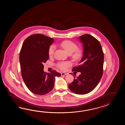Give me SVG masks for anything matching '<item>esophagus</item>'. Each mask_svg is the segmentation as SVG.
<instances>
[{"label":"esophagus","instance_id":"1","mask_svg":"<svg viewBox=\"0 0 125 125\" xmlns=\"http://www.w3.org/2000/svg\"><path fill=\"white\" fill-rule=\"evenodd\" d=\"M67 74H68L67 73H64V72H62V73H61V75H62V76L66 75H67Z\"/></svg>","mask_w":125,"mask_h":125}]
</instances>
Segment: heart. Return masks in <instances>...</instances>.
I'll return each instance as SVG.
<instances>
[{
    "label": "heart",
    "mask_w": 125,
    "mask_h": 125,
    "mask_svg": "<svg viewBox=\"0 0 125 125\" xmlns=\"http://www.w3.org/2000/svg\"><path fill=\"white\" fill-rule=\"evenodd\" d=\"M59 45L63 48L68 54H72V58L74 60L77 61L80 60L82 56V50L77 48V45L72 41L69 40L64 41L59 44ZM55 49L56 48L54 45H51L48 51L49 56H53ZM71 65L72 63L70 62H61L58 63L57 66L62 70L65 71L68 67L71 66Z\"/></svg>",
    "instance_id": "obj_1"
}]
</instances>
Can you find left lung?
Wrapping results in <instances>:
<instances>
[{"instance_id": "left-lung-1", "label": "left lung", "mask_w": 125, "mask_h": 125, "mask_svg": "<svg viewBox=\"0 0 125 125\" xmlns=\"http://www.w3.org/2000/svg\"><path fill=\"white\" fill-rule=\"evenodd\" d=\"M79 38L83 44V55L79 64L73 67L72 71L80 72L81 74L76 78L74 77L68 87L73 93L83 95L93 90L101 79L104 55L101 45L96 38L88 34Z\"/></svg>"}]
</instances>
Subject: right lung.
I'll use <instances>...</instances> for the list:
<instances>
[{
	"label": "right lung",
	"mask_w": 125,
	"mask_h": 125,
	"mask_svg": "<svg viewBox=\"0 0 125 125\" xmlns=\"http://www.w3.org/2000/svg\"><path fill=\"white\" fill-rule=\"evenodd\" d=\"M53 39L41 34H33L24 41L20 53L21 75L27 87L36 95H43L53 89L56 76L61 74L55 71L44 72L43 63L49 58L48 53Z\"/></svg>",
	"instance_id": "1"
}]
</instances>
